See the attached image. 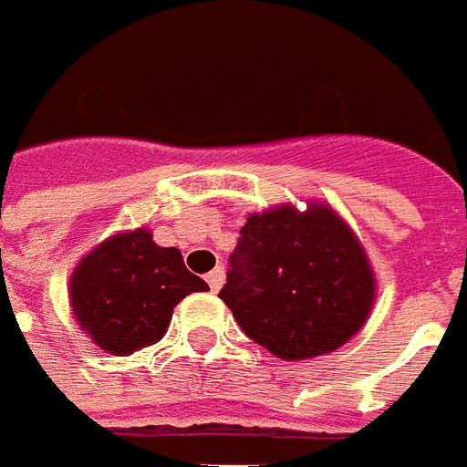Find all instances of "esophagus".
Listing matches in <instances>:
<instances>
[{
    "instance_id": "esophagus-1",
    "label": "esophagus",
    "mask_w": 467,
    "mask_h": 467,
    "mask_svg": "<svg viewBox=\"0 0 467 467\" xmlns=\"http://www.w3.org/2000/svg\"><path fill=\"white\" fill-rule=\"evenodd\" d=\"M207 284L209 288H212V294H217L222 288V284H224V271H222V268H214V271L207 275Z\"/></svg>"
}]
</instances>
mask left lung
<instances>
[{"instance_id":"left-lung-1","label":"left lung","mask_w":467,"mask_h":467,"mask_svg":"<svg viewBox=\"0 0 467 467\" xmlns=\"http://www.w3.org/2000/svg\"><path fill=\"white\" fill-rule=\"evenodd\" d=\"M220 299L281 360L335 353L370 317L376 278L348 222L327 204L250 214Z\"/></svg>"}]
</instances>
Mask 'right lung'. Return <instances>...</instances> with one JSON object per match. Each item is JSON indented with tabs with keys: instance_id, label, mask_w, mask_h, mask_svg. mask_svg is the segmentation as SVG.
Masks as SVG:
<instances>
[{
	"instance_id": "1",
	"label": "right lung",
	"mask_w": 467,
	"mask_h": 467,
	"mask_svg": "<svg viewBox=\"0 0 467 467\" xmlns=\"http://www.w3.org/2000/svg\"><path fill=\"white\" fill-rule=\"evenodd\" d=\"M209 291L189 274L176 247H161L145 227L107 237L78 260L71 275V309L101 350L132 355L166 335L173 306Z\"/></svg>"
}]
</instances>
